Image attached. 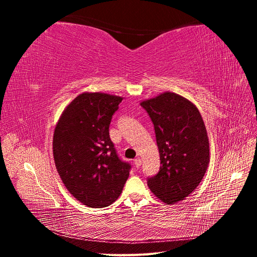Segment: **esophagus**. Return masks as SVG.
I'll return each mask as SVG.
<instances>
[{"label": "esophagus", "mask_w": 257, "mask_h": 257, "mask_svg": "<svg viewBox=\"0 0 257 257\" xmlns=\"http://www.w3.org/2000/svg\"><path fill=\"white\" fill-rule=\"evenodd\" d=\"M134 163H135L136 168L141 167V165H142V160H141V158H136V159L134 160Z\"/></svg>", "instance_id": "esophagus-1"}]
</instances>
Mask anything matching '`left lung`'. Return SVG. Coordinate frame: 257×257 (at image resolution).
<instances>
[{"label": "left lung", "mask_w": 257, "mask_h": 257, "mask_svg": "<svg viewBox=\"0 0 257 257\" xmlns=\"http://www.w3.org/2000/svg\"><path fill=\"white\" fill-rule=\"evenodd\" d=\"M154 125L160 152L159 173L148 186L163 203L183 200L204 178L210 161L209 139L203 118L189 99L173 92L143 100Z\"/></svg>", "instance_id": "left-lung-1"}]
</instances>
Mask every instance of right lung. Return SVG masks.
<instances>
[{"mask_svg":"<svg viewBox=\"0 0 257 257\" xmlns=\"http://www.w3.org/2000/svg\"><path fill=\"white\" fill-rule=\"evenodd\" d=\"M123 97L84 92L62 112L52 149L65 188L83 205L103 208L118 199L131 165L119 159L109 137L112 114Z\"/></svg>","mask_w":257,"mask_h":257,"instance_id":"add662e5","label":"right lung"}]
</instances>
